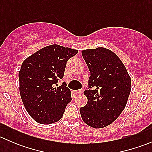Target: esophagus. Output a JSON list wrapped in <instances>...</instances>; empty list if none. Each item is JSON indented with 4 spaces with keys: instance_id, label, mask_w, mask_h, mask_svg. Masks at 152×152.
Here are the masks:
<instances>
[{
    "instance_id": "1",
    "label": "esophagus",
    "mask_w": 152,
    "mask_h": 152,
    "mask_svg": "<svg viewBox=\"0 0 152 152\" xmlns=\"http://www.w3.org/2000/svg\"><path fill=\"white\" fill-rule=\"evenodd\" d=\"M75 93H76V95H81L82 94V90H76V91H75Z\"/></svg>"
}]
</instances>
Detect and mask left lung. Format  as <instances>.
Here are the masks:
<instances>
[{"mask_svg": "<svg viewBox=\"0 0 152 152\" xmlns=\"http://www.w3.org/2000/svg\"><path fill=\"white\" fill-rule=\"evenodd\" d=\"M82 56L90 72L88 88L84 92L87 103L79 109L86 124L104 128L118 118L126 105L131 78L118 56L105 48L87 49Z\"/></svg>", "mask_w": 152, "mask_h": 152, "instance_id": "obj_1", "label": "left lung"}]
</instances>
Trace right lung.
I'll return each mask as SVG.
<instances>
[{"instance_id": "obj_1", "label": "right lung", "mask_w": 152, "mask_h": 152, "mask_svg": "<svg viewBox=\"0 0 152 152\" xmlns=\"http://www.w3.org/2000/svg\"><path fill=\"white\" fill-rule=\"evenodd\" d=\"M77 50L61 45L42 48L25 59L19 71L20 93L29 115L37 123L53 124L62 118L71 101V92L62 79L66 63Z\"/></svg>"}]
</instances>
